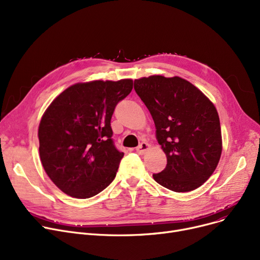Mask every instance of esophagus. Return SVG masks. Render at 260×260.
Wrapping results in <instances>:
<instances>
[{
    "instance_id": "34e87169",
    "label": "esophagus",
    "mask_w": 260,
    "mask_h": 260,
    "mask_svg": "<svg viewBox=\"0 0 260 260\" xmlns=\"http://www.w3.org/2000/svg\"><path fill=\"white\" fill-rule=\"evenodd\" d=\"M149 149V144L146 142H142L137 148H136V152H137L139 155L145 154Z\"/></svg>"
}]
</instances>
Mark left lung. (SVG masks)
Returning <instances> with one entry per match:
<instances>
[{
    "instance_id": "8db88e82",
    "label": "left lung",
    "mask_w": 260,
    "mask_h": 260,
    "mask_svg": "<svg viewBox=\"0 0 260 260\" xmlns=\"http://www.w3.org/2000/svg\"><path fill=\"white\" fill-rule=\"evenodd\" d=\"M134 88L151 113L156 138L167 155L156 182L177 193L206 182L219 162L222 140L214 104L196 86L179 78L151 76L135 80Z\"/></svg>"
}]
</instances>
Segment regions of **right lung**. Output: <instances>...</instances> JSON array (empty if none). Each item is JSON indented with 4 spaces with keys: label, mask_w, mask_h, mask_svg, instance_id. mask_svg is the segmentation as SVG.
<instances>
[{
    "label": "right lung",
    "mask_w": 260,
    "mask_h": 260,
    "mask_svg": "<svg viewBox=\"0 0 260 260\" xmlns=\"http://www.w3.org/2000/svg\"><path fill=\"white\" fill-rule=\"evenodd\" d=\"M132 89L131 79L77 83L46 109L38 132L40 158L65 194L90 198L115 179L124 154L112 139L111 119Z\"/></svg>",
    "instance_id": "add662e5"
}]
</instances>
